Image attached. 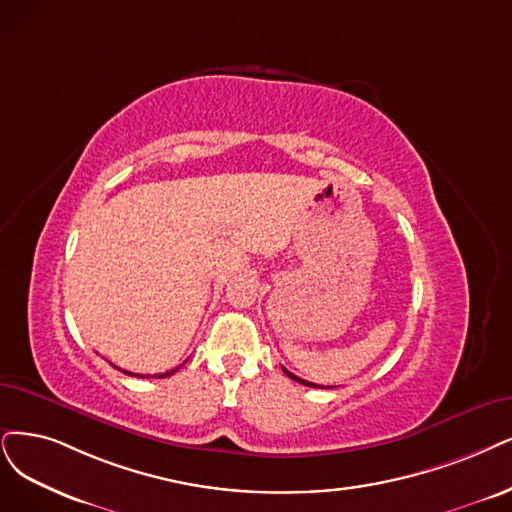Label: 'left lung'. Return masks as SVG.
Instances as JSON below:
<instances>
[{
    "label": "left lung",
    "mask_w": 512,
    "mask_h": 512,
    "mask_svg": "<svg viewBox=\"0 0 512 512\" xmlns=\"http://www.w3.org/2000/svg\"><path fill=\"white\" fill-rule=\"evenodd\" d=\"M282 371H285L291 380H295V382H299V384H304V386H310V388H329V386H316V384H312V382H306V380H301V377H297V375H293L291 371H287L285 367H282Z\"/></svg>",
    "instance_id": "left-lung-1"
}]
</instances>
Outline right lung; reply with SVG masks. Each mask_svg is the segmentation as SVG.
<instances>
[{"label":"right lung","instance_id":"obj_1","mask_svg":"<svg viewBox=\"0 0 512 512\" xmlns=\"http://www.w3.org/2000/svg\"><path fill=\"white\" fill-rule=\"evenodd\" d=\"M113 367H116V365H113ZM116 369H118V367H116ZM177 369H179V367L170 369V371H164V373H158V375H154V377H168V375H173ZM120 371H122V369H120ZM122 373H126V375H137V377H145V375H139V373H130V371H122Z\"/></svg>","mask_w":512,"mask_h":512}]
</instances>
